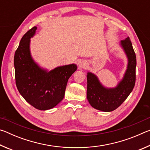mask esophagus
I'll return each instance as SVG.
<instances>
[{"mask_svg": "<svg viewBox=\"0 0 150 150\" xmlns=\"http://www.w3.org/2000/svg\"><path fill=\"white\" fill-rule=\"evenodd\" d=\"M79 67L80 69H85L87 67V63L86 62H81L79 63Z\"/></svg>", "mask_w": 150, "mask_h": 150, "instance_id": "obj_1", "label": "esophagus"}]
</instances>
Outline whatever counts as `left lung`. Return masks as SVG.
I'll return each instance as SVG.
<instances>
[{"label": "left lung", "mask_w": 150, "mask_h": 150, "mask_svg": "<svg viewBox=\"0 0 150 150\" xmlns=\"http://www.w3.org/2000/svg\"><path fill=\"white\" fill-rule=\"evenodd\" d=\"M121 45L128 57V64L123 79L114 88H106L98 78L88 73L87 98L90 105L97 110L110 112L117 108L132 91L136 82V57L130 38L122 40Z\"/></svg>", "instance_id": "1"}]
</instances>
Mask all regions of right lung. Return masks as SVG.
<instances>
[{"instance_id": "obj_1", "label": "right lung", "mask_w": 150, "mask_h": 150, "mask_svg": "<svg viewBox=\"0 0 150 150\" xmlns=\"http://www.w3.org/2000/svg\"><path fill=\"white\" fill-rule=\"evenodd\" d=\"M36 29L33 27L23 35L15 52V80L24 99L34 108L45 110L63 100L68 79L77 70V65L62 66L49 72L41 69L33 61L30 52V39Z\"/></svg>"}]
</instances>
